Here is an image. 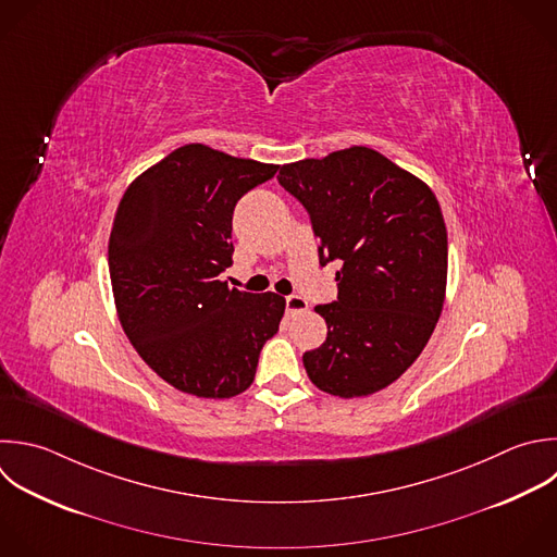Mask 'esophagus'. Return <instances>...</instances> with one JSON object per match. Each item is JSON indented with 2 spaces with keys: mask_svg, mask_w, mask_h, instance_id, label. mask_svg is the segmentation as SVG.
Segmentation results:
<instances>
[{
  "mask_svg": "<svg viewBox=\"0 0 557 557\" xmlns=\"http://www.w3.org/2000/svg\"><path fill=\"white\" fill-rule=\"evenodd\" d=\"M302 311H307V300L302 298V296H287L285 298V313L289 315V318H294V315H298V313H302Z\"/></svg>",
  "mask_w": 557,
  "mask_h": 557,
  "instance_id": "1",
  "label": "esophagus"
}]
</instances>
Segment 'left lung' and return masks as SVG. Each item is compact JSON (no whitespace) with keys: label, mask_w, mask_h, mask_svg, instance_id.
I'll list each match as a JSON object with an SVG mask.
<instances>
[{"label":"left lung","mask_w":557,"mask_h":557,"mask_svg":"<svg viewBox=\"0 0 557 557\" xmlns=\"http://www.w3.org/2000/svg\"><path fill=\"white\" fill-rule=\"evenodd\" d=\"M278 183L309 213L320 265L339 261L337 300L318 305L326 339L302 355L322 392L368 396L396 381L442 313L446 226L433 191L370 148L283 165Z\"/></svg>","instance_id":"8db88e82"}]
</instances>
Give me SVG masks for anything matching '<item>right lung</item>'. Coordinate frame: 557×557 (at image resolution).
<instances>
[{
  "instance_id": "add662e5",
  "label": "right lung",
  "mask_w": 557,
  "mask_h": 557,
  "mask_svg": "<svg viewBox=\"0 0 557 557\" xmlns=\"http://www.w3.org/2000/svg\"><path fill=\"white\" fill-rule=\"evenodd\" d=\"M276 170L189 144L144 172L120 202L109 242L120 322L141 359L181 392L242 394L278 331L285 298L222 281L235 205Z\"/></svg>"
}]
</instances>
